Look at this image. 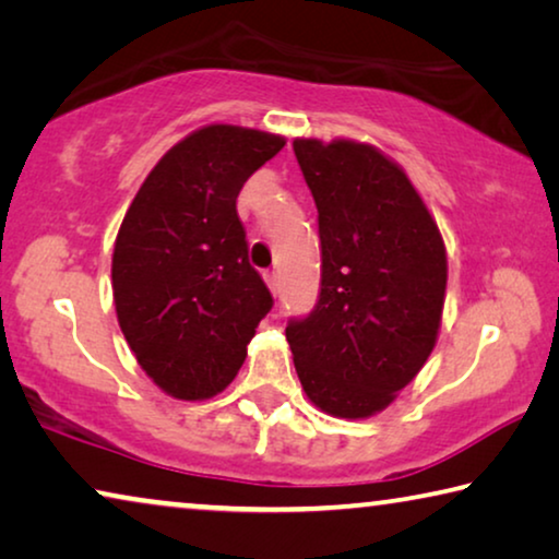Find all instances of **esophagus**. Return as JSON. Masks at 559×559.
Masks as SVG:
<instances>
[{"instance_id":"34e87169","label":"esophagus","mask_w":559,"mask_h":559,"mask_svg":"<svg viewBox=\"0 0 559 559\" xmlns=\"http://www.w3.org/2000/svg\"><path fill=\"white\" fill-rule=\"evenodd\" d=\"M265 283H269L271 294L278 296V276H276V273H265Z\"/></svg>"}]
</instances>
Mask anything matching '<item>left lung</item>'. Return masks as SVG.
I'll list each match as a JSON object with an SVG mask.
<instances>
[{"instance_id": "left-lung-1", "label": "left lung", "mask_w": 559, "mask_h": 559, "mask_svg": "<svg viewBox=\"0 0 559 559\" xmlns=\"http://www.w3.org/2000/svg\"><path fill=\"white\" fill-rule=\"evenodd\" d=\"M318 209L321 296L286 338L300 385L333 418H370L436 348L448 286L440 228L401 164L353 139H296Z\"/></svg>"}]
</instances>
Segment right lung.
I'll list each match as a JSON object with an SVG mask.
<instances>
[{"label": "right lung", "instance_id": "1", "mask_svg": "<svg viewBox=\"0 0 559 559\" xmlns=\"http://www.w3.org/2000/svg\"><path fill=\"white\" fill-rule=\"evenodd\" d=\"M286 139L209 123L158 158L123 216L111 255L114 306L141 370L179 401L236 378L273 298L248 263L236 199Z\"/></svg>", "mask_w": 559, "mask_h": 559}]
</instances>
